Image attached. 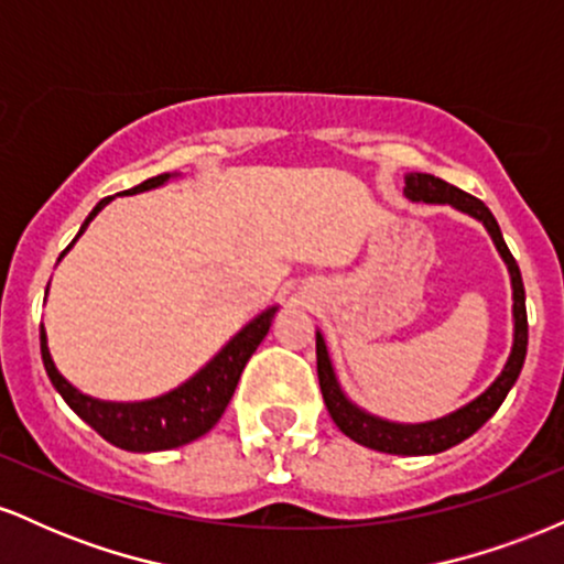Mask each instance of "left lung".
Instances as JSON below:
<instances>
[{
	"instance_id": "1",
	"label": "left lung",
	"mask_w": 564,
	"mask_h": 564,
	"mask_svg": "<svg viewBox=\"0 0 564 564\" xmlns=\"http://www.w3.org/2000/svg\"><path fill=\"white\" fill-rule=\"evenodd\" d=\"M405 193L413 200H430V204H451L456 209L467 212V215L482 219V225L494 236L496 249L501 251L503 262L509 264L511 273V289H514V347H511L509 364L501 371L494 384L485 390L480 398L471 400L462 411L451 413V416L437 419L430 424H392L384 419L368 416V413L355 408L339 390L334 377L332 360H328L326 341L321 334H315V352H318V381L323 392V403H326L328 413H332L334 424L355 443L366 445V448L381 451V453H398V456H426V453L448 451L458 445L462 440L475 435L480 426L488 422L503 403L511 384L520 377L522 364H525L528 352V310H525V286H522L520 268L517 260L511 257L507 241H503L501 228H498L496 217L490 215L488 206L480 198L469 196L462 187L445 183V180L435 177V174H411L405 180Z\"/></svg>"
}]
</instances>
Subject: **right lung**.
Wrapping results in <instances>:
<instances>
[{
    "mask_svg": "<svg viewBox=\"0 0 564 564\" xmlns=\"http://www.w3.org/2000/svg\"><path fill=\"white\" fill-rule=\"evenodd\" d=\"M166 177H170V174H159V177L145 180V183H140L138 187L124 193L151 191V187L166 183ZM111 198L113 196L102 198L100 204L89 212L79 236L87 230L89 219H93ZM66 251H63V254H66ZM273 313L275 307L262 313L257 321H251L249 326H246L243 332L204 368V371H198L196 377L185 381L183 387H177V390H172L170 394H161L156 400H145V403H102V400L87 398V394H82L76 387H70L68 381L57 373L53 358H50L47 334H44L42 328V332H39V341H42L44 371H47L55 390L63 394V400L74 408L76 416L84 419L97 435L108 440L116 448L134 453L180 448V445L206 435V432L219 422V416H223L225 408L230 403L232 392H236L243 366L249 364L254 349L260 347V341L270 332Z\"/></svg>",
    "mask_w": 564,
    "mask_h": 564,
    "instance_id": "1",
    "label": "right lung"
}]
</instances>
